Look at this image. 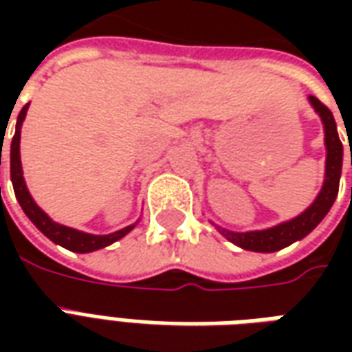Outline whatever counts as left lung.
Returning a JSON list of instances; mask_svg holds the SVG:
<instances>
[{
	"label": "left lung",
	"mask_w": 352,
	"mask_h": 352,
	"mask_svg": "<svg viewBox=\"0 0 352 352\" xmlns=\"http://www.w3.org/2000/svg\"><path fill=\"white\" fill-rule=\"evenodd\" d=\"M311 105L315 107L322 124H324V143H326V177L324 186L317 196V199L311 204L300 217H296L292 221L283 222L279 226H273L270 230H260V232H228L222 230V234L228 237L232 243L239 245L241 249L256 252H275L285 249L290 243H294L298 239H302L309 234L311 230L317 228V224L326 217L330 211V207L336 201L338 190H340V175L341 164H343V145H341L336 120L330 109L324 103L317 100L315 96H309ZM351 166H352V153H351Z\"/></svg>",
	"instance_id": "obj_1"
}]
</instances>
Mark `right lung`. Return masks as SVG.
<instances>
[{
    "label": "right lung",
    "instance_id": "right-lung-1",
    "mask_svg": "<svg viewBox=\"0 0 352 352\" xmlns=\"http://www.w3.org/2000/svg\"><path fill=\"white\" fill-rule=\"evenodd\" d=\"M28 105H30V103H28ZM28 105H24L22 111H20L19 120H16V131H14V138H12L11 143V181L12 188H14V196L19 199L22 211L26 213L28 219L34 222L37 228L41 230L45 236L49 237L50 241L62 245L67 251L92 252L118 241V239L126 236L135 224H133V226H128V228L118 230L115 234H109V236H92V234H85V232H79V230L67 228V226H62V224L52 222L49 217L37 207V204H35L34 199H32V196H30V192H28L26 188V183H24V177H22V166H20V126H22V120L26 118Z\"/></svg>",
    "mask_w": 352,
    "mask_h": 352
}]
</instances>
